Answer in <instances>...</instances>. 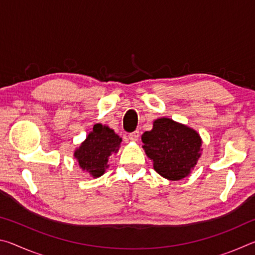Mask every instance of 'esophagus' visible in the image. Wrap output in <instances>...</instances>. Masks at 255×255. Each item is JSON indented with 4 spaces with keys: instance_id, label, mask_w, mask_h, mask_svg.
Returning a JSON list of instances; mask_svg holds the SVG:
<instances>
[{
    "instance_id": "obj_1",
    "label": "esophagus",
    "mask_w": 255,
    "mask_h": 255,
    "mask_svg": "<svg viewBox=\"0 0 255 255\" xmlns=\"http://www.w3.org/2000/svg\"><path fill=\"white\" fill-rule=\"evenodd\" d=\"M128 138H129V139H130L131 141H137L138 139H139V131H138V130H135L133 132L129 133V135H128Z\"/></svg>"
}]
</instances>
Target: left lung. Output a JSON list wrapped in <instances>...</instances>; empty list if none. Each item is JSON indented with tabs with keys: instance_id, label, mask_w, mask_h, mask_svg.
I'll return each mask as SVG.
<instances>
[{
	"instance_id": "8db88e82",
	"label": "left lung",
	"mask_w": 255,
	"mask_h": 255,
	"mask_svg": "<svg viewBox=\"0 0 255 255\" xmlns=\"http://www.w3.org/2000/svg\"><path fill=\"white\" fill-rule=\"evenodd\" d=\"M143 148L157 173L171 181L191 173L201 156L202 139L195 129L170 118L154 120L152 130L141 135Z\"/></svg>"
}]
</instances>
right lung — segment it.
Returning a JSON list of instances; mask_svg holds the SVG:
<instances>
[{"instance_id":"1","label":"right lung","mask_w":255,"mask_h":255,"mask_svg":"<svg viewBox=\"0 0 255 255\" xmlns=\"http://www.w3.org/2000/svg\"><path fill=\"white\" fill-rule=\"evenodd\" d=\"M122 138L114 129L102 124H96L84 141L74 150V157L82 171L92 178H99L109 167V157L117 154Z\"/></svg>"}]
</instances>
